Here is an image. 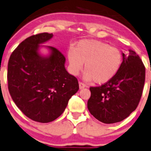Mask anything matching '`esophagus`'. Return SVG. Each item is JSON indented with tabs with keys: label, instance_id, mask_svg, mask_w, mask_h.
I'll use <instances>...</instances> for the list:
<instances>
[{
	"label": "esophagus",
	"instance_id": "34e87169",
	"mask_svg": "<svg viewBox=\"0 0 151 151\" xmlns=\"http://www.w3.org/2000/svg\"><path fill=\"white\" fill-rule=\"evenodd\" d=\"M79 86H80V89H83L85 88V84L82 83V82H79Z\"/></svg>",
	"mask_w": 151,
	"mask_h": 151
}]
</instances>
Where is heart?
Masks as SVG:
<instances>
[{"instance_id":"b5f03b06","label":"heart","mask_w":151,"mask_h":151,"mask_svg":"<svg viewBox=\"0 0 151 151\" xmlns=\"http://www.w3.org/2000/svg\"><path fill=\"white\" fill-rule=\"evenodd\" d=\"M68 59L71 73L77 75L83 69L85 79L104 84L115 77L121 68L123 55L121 50L109 44L94 40H81L75 48L69 49Z\"/></svg>"}]
</instances>
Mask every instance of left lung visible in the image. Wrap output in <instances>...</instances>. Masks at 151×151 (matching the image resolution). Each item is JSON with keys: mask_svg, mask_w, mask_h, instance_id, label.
<instances>
[{"mask_svg": "<svg viewBox=\"0 0 151 151\" xmlns=\"http://www.w3.org/2000/svg\"><path fill=\"white\" fill-rule=\"evenodd\" d=\"M122 55L121 68L114 78L101 86L90 88L89 111L105 124L116 123L129 116L142 94L145 68L142 60L132 50L129 55Z\"/></svg>", "mask_w": 151, "mask_h": 151, "instance_id": "left-lung-1", "label": "left lung"}]
</instances>
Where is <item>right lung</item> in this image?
<instances>
[{
    "label": "right lung",
    "mask_w": 151,
    "mask_h": 151,
    "mask_svg": "<svg viewBox=\"0 0 151 151\" xmlns=\"http://www.w3.org/2000/svg\"><path fill=\"white\" fill-rule=\"evenodd\" d=\"M53 34L39 33L25 39L12 52L8 63V88L17 107L28 118L41 123L56 119L79 90L77 79L65 69L58 49L41 56L38 49Z\"/></svg>",
    "instance_id": "1"
}]
</instances>
